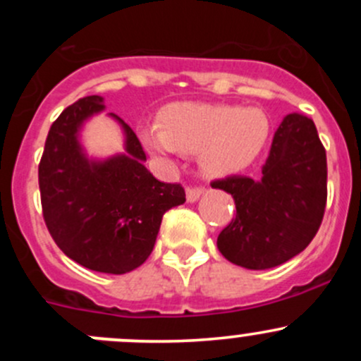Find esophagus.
Returning <instances> with one entry per match:
<instances>
[{
    "label": "esophagus",
    "instance_id": "esophagus-1",
    "mask_svg": "<svg viewBox=\"0 0 361 361\" xmlns=\"http://www.w3.org/2000/svg\"><path fill=\"white\" fill-rule=\"evenodd\" d=\"M204 192L202 187H187V201L188 202H195L201 194Z\"/></svg>",
    "mask_w": 361,
    "mask_h": 361
}]
</instances>
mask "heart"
Returning a JSON list of instances; mask_svg holds the SVG:
<instances>
[{
	"mask_svg": "<svg viewBox=\"0 0 361 361\" xmlns=\"http://www.w3.org/2000/svg\"><path fill=\"white\" fill-rule=\"evenodd\" d=\"M271 123L257 108L178 103L160 115V129H147L143 141L159 155L197 154L204 173L228 176L246 169L264 150Z\"/></svg>",
	"mask_w": 361,
	"mask_h": 361,
	"instance_id": "obj_1",
	"label": "heart"
}]
</instances>
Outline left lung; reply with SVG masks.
<instances>
[{"mask_svg":"<svg viewBox=\"0 0 361 361\" xmlns=\"http://www.w3.org/2000/svg\"><path fill=\"white\" fill-rule=\"evenodd\" d=\"M234 197L235 218L218 235V250L235 265L262 271L285 264L322 225L326 206V154L314 122L283 118L260 180L228 176L211 183Z\"/></svg>","mask_w":361,"mask_h":361,"instance_id":"obj_1","label":"left lung"}]
</instances>
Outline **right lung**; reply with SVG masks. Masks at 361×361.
I'll return each instance as SVG.
<instances>
[{
  "mask_svg": "<svg viewBox=\"0 0 361 361\" xmlns=\"http://www.w3.org/2000/svg\"><path fill=\"white\" fill-rule=\"evenodd\" d=\"M103 110V97L87 96L52 123L38 166L39 194L47 228L66 257L90 271L126 274L150 257L164 213L185 202V190L145 167L140 140L115 113L126 154L87 157L80 130Z\"/></svg>",
  "mask_w": 361,
  "mask_h": 361,
  "instance_id": "add662e5",
  "label": "right lung"
}]
</instances>
